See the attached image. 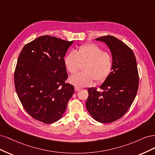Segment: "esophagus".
Instances as JSON below:
<instances>
[{
  "label": "esophagus",
  "instance_id": "obj_1",
  "mask_svg": "<svg viewBox=\"0 0 155 155\" xmlns=\"http://www.w3.org/2000/svg\"><path fill=\"white\" fill-rule=\"evenodd\" d=\"M74 90H75L76 91H78L81 90V88H79L78 87H74Z\"/></svg>",
  "mask_w": 155,
  "mask_h": 155
}]
</instances>
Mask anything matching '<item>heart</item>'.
Returning a JSON list of instances; mask_svg holds the SVG:
<instances>
[{
  "label": "heart",
  "instance_id": "1",
  "mask_svg": "<svg viewBox=\"0 0 155 155\" xmlns=\"http://www.w3.org/2000/svg\"><path fill=\"white\" fill-rule=\"evenodd\" d=\"M64 62L68 71L71 74L78 70L81 64H85L84 72L74 74L69 79V82L78 87L91 86L94 79L97 83L104 82L111 74L113 66L111 54L93 43L81 46L76 52L68 53Z\"/></svg>",
  "mask_w": 155,
  "mask_h": 155
}]
</instances>
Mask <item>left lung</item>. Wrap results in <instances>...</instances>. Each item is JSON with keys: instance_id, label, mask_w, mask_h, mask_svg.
<instances>
[{"instance_id": "1", "label": "left lung", "mask_w": 155, "mask_h": 155, "mask_svg": "<svg viewBox=\"0 0 155 155\" xmlns=\"http://www.w3.org/2000/svg\"><path fill=\"white\" fill-rule=\"evenodd\" d=\"M95 40L105 42L110 49L113 66L100 87L102 92L96 87L87 89L86 106L95 120L111 123L122 117L135 98L139 81L137 60L132 49L116 37L107 35Z\"/></svg>"}]
</instances>
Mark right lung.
Masks as SVG:
<instances>
[{"instance_id": "right-lung-1", "label": "right lung", "mask_w": 155, "mask_h": 155, "mask_svg": "<svg viewBox=\"0 0 155 155\" xmlns=\"http://www.w3.org/2000/svg\"><path fill=\"white\" fill-rule=\"evenodd\" d=\"M73 41L49 35L25 45L14 74L16 92L22 106L33 118L45 124L62 117L74 93L64 62Z\"/></svg>"}]
</instances>
